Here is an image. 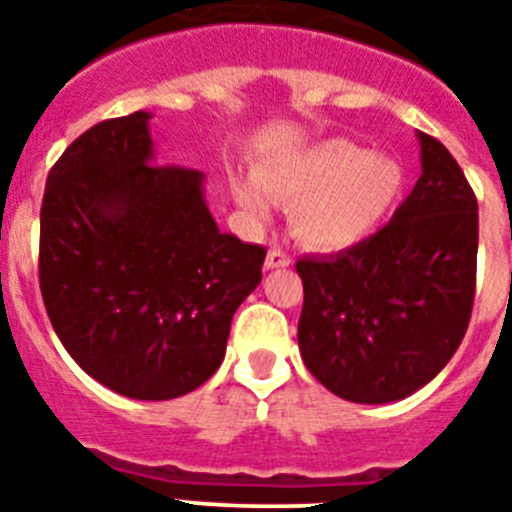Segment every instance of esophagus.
I'll return each instance as SVG.
<instances>
[{"label":"esophagus","mask_w":512,"mask_h":512,"mask_svg":"<svg viewBox=\"0 0 512 512\" xmlns=\"http://www.w3.org/2000/svg\"><path fill=\"white\" fill-rule=\"evenodd\" d=\"M289 253L284 251V248L274 246L269 251V256H266V269H284V266H289Z\"/></svg>","instance_id":"1"}]
</instances>
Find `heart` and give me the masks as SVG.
Masks as SVG:
<instances>
[{
  "instance_id": "obj_1",
  "label": "heart",
  "mask_w": 512,
  "mask_h": 512,
  "mask_svg": "<svg viewBox=\"0 0 512 512\" xmlns=\"http://www.w3.org/2000/svg\"><path fill=\"white\" fill-rule=\"evenodd\" d=\"M405 187L402 166L387 153H366L348 140H323L266 158L256 179L235 182V200L266 217L271 200L292 205V230L320 251H341L390 217Z\"/></svg>"
}]
</instances>
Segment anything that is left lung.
Masks as SVG:
<instances>
[{
    "label": "left lung",
    "mask_w": 512,
    "mask_h": 512,
    "mask_svg": "<svg viewBox=\"0 0 512 512\" xmlns=\"http://www.w3.org/2000/svg\"><path fill=\"white\" fill-rule=\"evenodd\" d=\"M418 140L423 171L390 223L346 251L297 261L302 361L333 395L361 405L425 387L472 318L477 197L441 140Z\"/></svg>",
    "instance_id": "obj_1"
}]
</instances>
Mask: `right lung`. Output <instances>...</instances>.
<instances>
[{
  "mask_svg": "<svg viewBox=\"0 0 512 512\" xmlns=\"http://www.w3.org/2000/svg\"><path fill=\"white\" fill-rule=\"evenodd\" d=\"M148 120H104L63 151L45 182L38 269L53 330L89 377L171 400L223 364L266 248L217 228L202 171L153 161Z\"/></svg>",
  "mask_w": 512,
  "mask_h": 512,
  "instance_id": "right-lung-1",
  "label": "right lung"
}]
</instances>
